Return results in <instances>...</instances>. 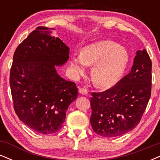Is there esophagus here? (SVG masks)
I'll use <instances>...</instances> for the list:
<instances>
[{
    "instance_id": "obj_1",
    "label": "esophagus",
    "mask_w": 160,
    "mask_h": 160,
    "mask_svg": "<svg viewBox=\"0 0 160 160\" xmlns=\"http://www.w3.org/2000/svg\"><path fill=\"white\" fill-rule=\"evenodd\" d=\"M79 93H80V94H85V95H86V94H88V91L87 90L86 88H80V89H79Z\"/></svg>"
}]
</instances>
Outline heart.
<instances>
[{
	"label": "heart",
	"instance_id": "heart-1",
	"mask_svg": "<svg viewBox=\"0 0 160 160\" xmlns=\"http://www.w3.org/2000/svg\"><path fill=\"white\" fill-rule=\"evenodd\" d=\"M129 52L124 46L108 40L88 44L82 53L71 57L70 66L74 76L83 75L88 66H92L93 83L100 88L115 86L122 78L129 62Z\"/></svg>",
	"mask_w": 160,
	"mask_h": 160
}]
</instances>
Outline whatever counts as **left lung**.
<instances>
[{"mask_svg": "<svg viewBox=\"0 0 160 160\" xmlns=\"http://www.w3.org/2000/svg\"><path fill=\"white\" fill-rule=\"evenodd\" d=\"M151 66L146 50H138L130 73L110 89L92 93L90 122L95 133L119 137L139 124L151 98Z\"/></svg>", "mask_w": 160, "mask_h": 160, "instance_id": "1", "label": "left lung"}]
</instances>
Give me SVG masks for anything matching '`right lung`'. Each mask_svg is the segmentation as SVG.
<instances>
[{"mask_svg":"<svg viewBox=\"0 0 160 160\" xmlns=\"http://www.w3.org/2000/svg\"><path fill=\"white\" fill-rule=\"evenodd\" d=\"M53 29L38 27L16 48L10 71L14 108L23 123L43 134L62 128L68 106L77 99L76 84L58 74L66 63L69 47L52 35Z\"/></svg>","mask_w":160,"mask_h":160,"instance_id":"add662e5","label":"right lung"}]
</instances>
